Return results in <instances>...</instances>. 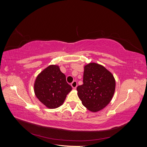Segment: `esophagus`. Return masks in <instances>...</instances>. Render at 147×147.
<instances>
[{
  "instance_id": "1",
  "label": "esophagus",
  "mask_w": 147,
  "mask_h": 147,
  "mask_svg": "<svg viewBox=\"0 0 147 147\" xmlns=\"http://www.w3.org/2000/svg\"><path fill=\"white\" fill-rule=\"evenodd\" d=\"M71 86H72V87L74 88V89H75L77 88V83L76 81H74L72 84H71Z\"/></svg>"
}]
</instances>
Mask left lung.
<instances>
[{"label":"left lung","mask_w":147,"mask_h":147,"mask_svg":"<svg viewBox=\"0 0 147 147\" xmlns=\"http://www.w3.org/2000/svg\"><path fill=\"white\" fill-rule=\"evenodd\" d=\"M83 82L77 88V94L88 110L97 112L112 100L116 83L113 74L104 66L95 63L84 65Z\"/></svg>","instance_id":"obj_1"}]
</instances>
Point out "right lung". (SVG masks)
<instances>
[{
  "label": "right lung",
  "instance_id": "obj_1",
  "mask_svg": "<svg viewBox=\"0 0 147 147\" xmlns=\"http://www.w3.org/2000/svg\"><path fill=\"white\" fill-rule=\"evenodd\" d=\"M72 89L57 65H50L43 70L37 75L34 84L37 99L51 109L63 105Z\"/></svg>",
  "mask_w": 147,
  "mask_h": 147
}]
</instances>
